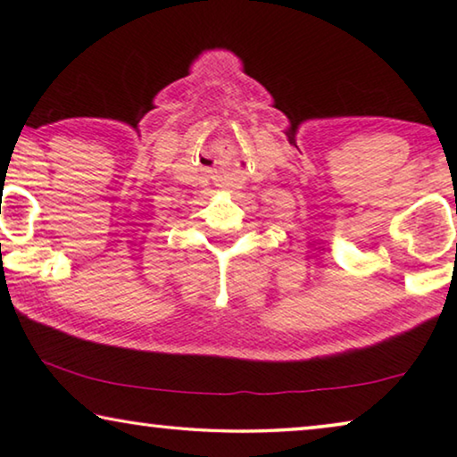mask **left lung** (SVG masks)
Listing matches in <instances>:
<instances>
[{"mask_svg": "<svg viewBox=\"0 0 457 457\" xmlns=\"http://www.w3.org/2000/svg\"><path fill=\"white\" fill-rule=\"evenodd\" d=\"M455 250H457V247H455Z\"/></svg>", "mask_w": 457, "mask_h": 457, "instance_id": "8db88e82", "label": "left lung"}]
</instances>
